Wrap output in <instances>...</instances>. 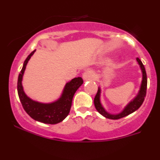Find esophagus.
I'll list each match as a JSON object with an SVG mask.
<instances>
[{
  "label": "esophagus",
  "instance_id": "obj_1",
  "mask_svg": "<svg viewBox=\"0 0 160 160\" xmlns=\"http://www.w3.org/2000/svg\"><path fill=\"white\" fill-rule=\"evenodd\" d=\"M94 78V73L91 71H86L82 74V79L84 80H89Z\"/></svg>",
  "mask_w": 160,
  "mask_h": 160
}]
</instances>
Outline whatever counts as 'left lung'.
<instances>
[{
    "mask_svg": "<svg viewBox=\"0 0 160 160\" xmlns=\"http://www.w3.org/2000/svg\"><path fill=\"white\" fill-rule=\"evenodd\" d=\"M136 60L139 66H140L141 73H142V80H141L140 89H139V91L136 96L125 106V108L122 109V111H120L118 113H111L106 111V109L104 108L102 102H101V92H102V90H101V88L98 87L97 94L94 98V104L97 111L100 114L103 116V117H106V118L111 119V120H118V119L122 118V117L131 114L133 112L137 111L141 107L143 102H144L145 95H146L147 83H148L147 74L144 66L142 64L141 60L138 58H137Z\"/></svg>",
    "mask_w": 160,
    "mask_h": 160,
    "instance_id": "1",
    "label": "left lung"
}]
</instances>
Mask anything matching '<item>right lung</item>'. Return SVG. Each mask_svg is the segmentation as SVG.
Returning a JSON list of instances; mask_svg holds the SVG:
<instances>
[{"instance_id": "add662e5", "label": "right lung", "mask_w": 160, "mask_h": 160, "mask_svg": "<svg viewBox=\"0 0 160 160\" xmlns=\"http://www.w3.org/2000/svg\"><path fill=\"white\" fill-rule=\"evenodd\" d=\"M35 50L30 53L24 62L22 68L18 78L17 90L20 102L26 113L38 122L47 124H56L62 122L68 115L71 110L72 99L74 93L78 88L82 85V79L81 78H75L71 81L66 82L61 96L57 100L50 103H42L38 101L33 100L25 94L22 86V78L28 62L30 60Z\"/></svg>"}]
</instances>
